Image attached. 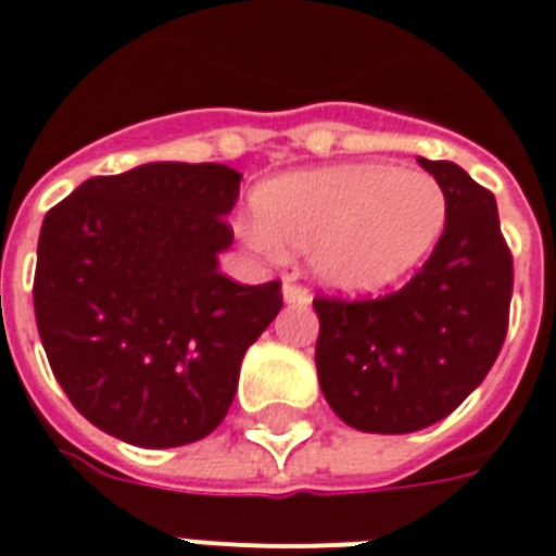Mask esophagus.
I'll return each mask as SVG.
<instances>
[{
	"label": "esophagus",
	"mask_w": 556,
	"mask_h": 556,
	"mask_svg": "<svg viewBox=\"0 0 556 556\" xmlns=\"http://www.w3.org/2000/svg\"><path fill=\"white\" fill-rule=\"evenodd\" d=\"M282 296H286L288 303H296V306H306L312 294H308V288H303L294 279H286V286H282Z\"/></svg>",
	"instance_id": "1"
}]
</instances>
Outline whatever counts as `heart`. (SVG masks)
<instances>
[{"label":"heart","mask_w":556,"mask_h":556,"mask_svg":"<svg viewBox=\"0 0 556 556\" xmlns=\"http://www.w3.org/2000/svg\"><path fill=\"white\" fill-rule=\"evenodd\" d=\"M253 248L308 250L324 286L370 294L417 268L446 227L443 186L417 168L355 163L296 172L253 194Z\"/></svg>","instance_id":"1"}]
</instances>
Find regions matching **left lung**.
I'll return each instance as SVG.
<instances>
[{"label":"left lung","mask_w":556,"mask_h":556,"mask_svg":"<svg viewBox=\"0 0 556 556\" xmlns=\"http://www.w3.org/2000/svg\"><path fill=\"white\" fill-rule=\"evenodd\" d=\"M446 192L429 262L384 296H315L320 391L346 426L408 434L448 417L502 353L514 256L490 189L448 160H422Z\"/></svg>","instance_id":"8db88e82"}]
</instances>
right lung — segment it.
<instances>
[{
    "label": "right lung",
    "mask_w": 556,
    "mask_h": 556,
    "mask_svg": "<svg viewBox=\"0 0 556 556\" xmlns=\"http://www.w3.org/2000/svg\"><path fill=\"white\" fill-rule=\"evenodd\" d=\"M239 172L148 163L90 177L42 218L34 317L54 379L92 426L172 448L227 417L248 346L282 308L279 282L218 270Z\"/></svg>",
    "instance_id": "obj_1"
}]
</instances>
